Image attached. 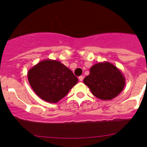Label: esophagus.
<instances>
[{
	"instance_id": "1",
	"label": "esophagus",
	"mask_w": 147,
	"mask_h": 147,
	"mask_svg": "<svg viewBox=\"0 0 147 147\" xmlns=\"http://www.w3.org/2000/svg\"><path fill=\"white\" fill-rule=\"evenodd\" d=\"M83 79H84V77H83V76H80V77H79V80H80V82L83 81Z\"/></svg>"
}]
</instances>
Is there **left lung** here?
Instances as JSON below:
<instances>
[{
    "mask_svg": "<svg viewBox=\"0 0 147 147\" xmlns=\"http://www.w3.org/2000/svg\"><path fill=\"white\" fill-rule=\"evenodd\" d=\"M84 83L96 98L102 100H110L123 90L125 78L117 67L104 61L90 67V74L84 78Z\"/></svg>",
    "mask_w": 147,
    "mask_h": 147,
    "instance_id": "8db88e82",
    "label": "left lung"
}]
</instances>
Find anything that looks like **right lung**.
Returning <instances> with one entry per match:
<instances>
[{"mask_svg":"<svg viewBox=\"0 0 147 147\" xmlns=\"http://www.w3.org/2000/svg\"><path fill=\"white\" fill-rule=\"evenodd\" d=\"M30 86L41 99L56 103L65 97L78 79L60 61L45 59L40 61L27 73Z\"/></svg>","mask_w":147,"mask_h":147,"instance_id":"1","label":"right lung"}]
</instances>
